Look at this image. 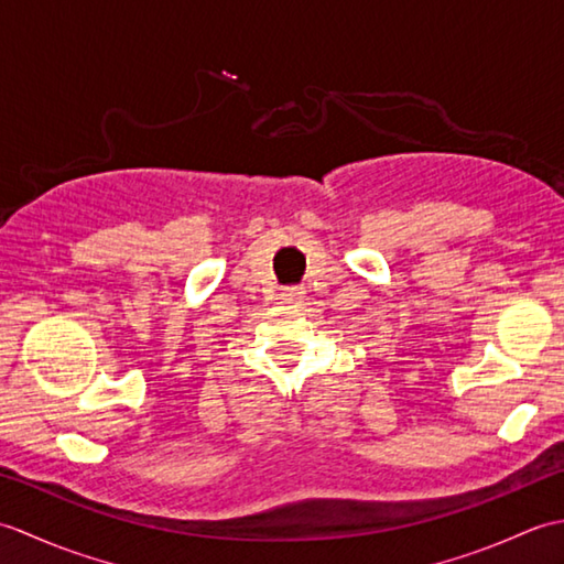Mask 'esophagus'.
<instances>
[{
  "label": "esophagus",
  "mask_w": 564,
  "mask_h": 564,
  "mask_svg": "<svg viewBox=\"0 0 564 564\" xmlns=\"http://www.w3.org/2000/svg\"><path fill=\"white\" fill-rule=\"evenodd\" d=\"M279 297H281V303H301L305 297V291L297 289V285H293V289H283L279 293Z\"/></svg>",
  "instance_id": "esophagus-1"
}]
</instances>
